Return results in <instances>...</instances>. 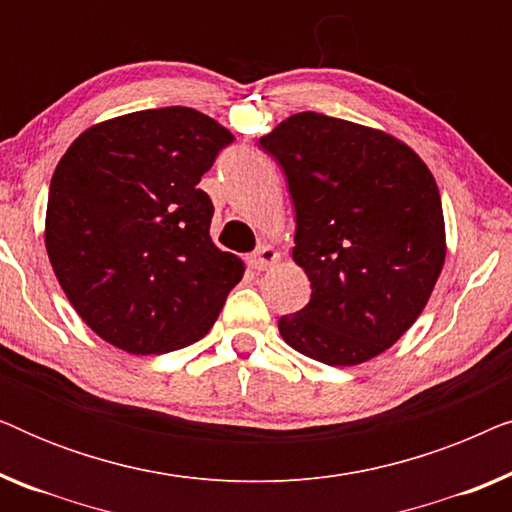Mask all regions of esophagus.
Returning a JSON list of instances; mask_svg holds the SVG:
<instances>
[{
  "instance_id": "34e87169",
  "label": "esophagus",
  "mask_w": 512,
  "mask_h": 512,
  "mask_svg": "<svg viewBox=\"0 0 512 512\" xmlns=\"http://www.w3.org/2000/svg\"><path fill=\"white\" fill-rule=\"evenodd\" d=\"M279 261V251H275L270 244H258V249L249 256V265L254 270H268L270 265Z\"/></svg>"
}]
</instances>
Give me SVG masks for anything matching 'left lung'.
<instances>
[{"instance_id":"obj_1","label":"left lung","mask_w":512,"mask_h":512,"mask_svg":"<svg viewBox=\"0 0 512 512\" xmlns=\"http://www.w3.org/2000/svg\"><path fill=\"white\" fill-rule=\"evenodd\" d=\"M296 209L293 261L312 282L284 314L286 345L326 366L389 349L424 310L445 261L440 193L410 146L380 130L303 111L258 139Z\"/></svg>"}]
</instances>
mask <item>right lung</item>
<instances>
[{
	"label": "right lung",
	"mask_w": 512,
	"mask_h": 512,
	"mask_svg": "<svg viewBox=\"0 0 512 512\" xmlns=\"http://www.w3.org/2000/svg\"><path fill=\"white\" fill-rule=\"evenodd\" d=\"M233 135L188 107L146 109L83 132L55 167L46 251L79 317L130 354L198 342L240 282L214 247L198 184Z\"/></svg>",
	"instance_id": "1"
}]
</instances>
